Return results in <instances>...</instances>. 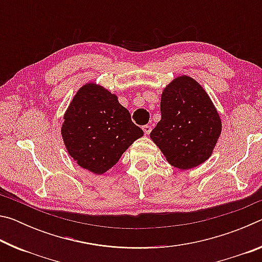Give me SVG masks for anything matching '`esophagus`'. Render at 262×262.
<instances>
[{
  "label": "esophagus",
  "instance_id": "esophagus-1",
  "mask_svg": "<svg viewBox=\"0 0 262 262\" xmlns=\"http://www.w3.org/2000/svg\"><path fill=\"white\" fill-rule=\"evenodd\" d=\"M142 129H143V132H144V134H145V135H149V134H150V132H151V126L145 125V126L142 127Z\"/></svg>",
  "mask_w": 262,
  "mask_h": 262
}]
</instances>
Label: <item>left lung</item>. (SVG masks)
<instances>
[{
  "label": "left lung",
  "mask_w": 262,
  "mask_h": 262,
  "mask_svg": "<svg viewBox=\"0 0 262 262\" xmlns=\"http://www.w3.org/2000/svg\"><path fill=\"white\" fill-rule=\"evenodd\" d=\"M161 113L150 139L172 166L189 170L211 156L222 121L210 97L195 79L183 75L168 83L162 92Z\"/></svg>",
  "instance_id": "1"
}]
</instances>
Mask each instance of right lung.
<instances>
[{
	"label": "right lung",
	"mask_w": 262,
	"mask_h": 262,
	"mask_svg": "<svg viewBox=\"0 0 262 262\" xmlns=\"http://www.w3.org/2000/svg\"><path fill=\"white\" fill-rule=\"evenodd\" d=\"M63 119L61 135L68 154L95 174L108 171L143 136L118 97L92 82L76 92Z\"/></svg>",
	"instance_id": "1"
}]
</instances>
